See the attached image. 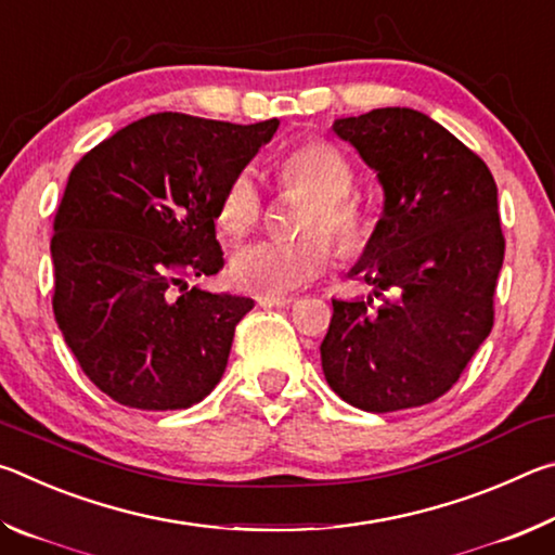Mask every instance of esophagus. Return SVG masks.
Wrapping results in <instances>:
<instances>
[{
    "instance_id": "obj_1",
    "label": "esophagus",
    "mask_w": 555,
    "mask_h": 555,
    "mask_svg": "<svg viewBox=\"0 0 555 555\" xmlns=\"http://www.w3.org/2000/svg\"><path fill=\"white\" fill-rule=\"evenodd\" d=\"M294 300H296L294 296H281V298H257V304L261 308H286L294 304Z\"/></svg>"
}]
</instances>
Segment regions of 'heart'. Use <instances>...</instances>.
<instances>
[{
  "label": "heart",
  "mask_w": 555,
  "mask_h": 555,
  "mask_svg": "<svg viewBox=\"0 0 555 555\" xmlns=\"http://www.w3.org/2000/svg\"><path fill=\"white\" fill-rule=\"evenodd\" d=\"M279 181L286 191L306 193L300 232L313 237L298 242L261 240L244 244L230 261V279L244 294L259 298H281L321 279L333 264L335 242L345 257H360L374 240V220L352 198L354 168L340 149L325 139H308L291 146L276 164ZM264 210V198L255 168H242L224 185L218 205V224L222 232L244 234L255 228Z\"/></svg>",
  "instance_id": "obj_1"
}]
</instances>
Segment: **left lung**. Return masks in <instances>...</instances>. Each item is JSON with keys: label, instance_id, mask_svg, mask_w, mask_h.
I'll return each instance as SVG.
<instances>
[{"label": "left lung", "instance_id": "8db88e82", "mask_svg": "<svg viewBox=\"0 0 555 555\" xmlns=\"http://www.w3.org/2000/svg\"><path fill=\"white\" fill-rule=\"evenodd\" d=\"M333 129L384 188L374 240L350 271L383 304L333 298L325 379L362 411L424 406L453 387L494 325L504 261L496 183L424 112L382 107Z\"/></svg>", "mask_w": 555, "mask_h": 555}]
</instances>
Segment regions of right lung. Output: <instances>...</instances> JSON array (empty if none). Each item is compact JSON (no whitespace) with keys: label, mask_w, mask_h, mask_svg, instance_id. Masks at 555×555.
Here are the masks:
<instances>
[{"label":"right lung","mask_w":555,"mask_h":555,"mask_svg":"<svg viewBox=\"0 0 555 555\" xmlns=\"http://www.w3.org/2000/svg\"><path fill=\"white\" fill-rule=\"evenodd\" d=\"M279 127L158 112L80 158L53 220V315L82 372L121 406L188 409L220 382L255 300L188 279L224 267V185Z\"/></svg>","instance_id":"add662e5"}]
</instances>
